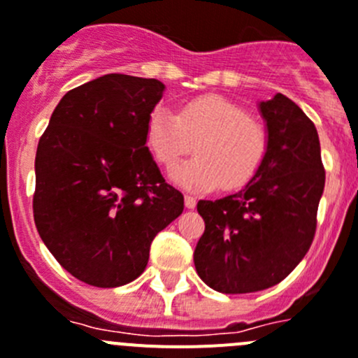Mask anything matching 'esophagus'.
<instances>
[{"label": "esophagus", "instance_id": "obj_1", "mask_svg": "<svg viewBox=\"0 0 358 358\" xmlns=\"http://www.w3.org/2000/svg\"><path fill=\"white\" fill-rule=\"evenodd\" d=\"M196 197L192 196H185V208H189V210H194L196 208Z\"/></svg>", "mask_w": 358, "mask_h": 358}]
</instances>
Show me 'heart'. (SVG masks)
I'll list each match as a JSON object with an SVG mask.
<instances>
[{
    "instance_id": "heart-1",
    "label": "heart",
    "mask_w": 358,
    "mask_h": 358,
    "mask_svg": "<svg viewBox=\"0 0 358 358\" xmlns=\"http://www.w3.org/2000/svg\"><path fill=\"white\" fill-rule=\"evenodd\" d=\"M145 140L159 164L169 168L190 152L197 157L173 166L171 178L187 190L204 192L220 185L241 189L267 154L266 129L243 108L220 96L185 103L178 113L157 106L148 115Z\"/></svg>"
}]
</instances>
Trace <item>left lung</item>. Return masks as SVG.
<instances>
[{
    "label": "left lung",
    "mask_w": 358,
    "mask_h": 358,
    "mask_svg": "<svg viewBox=\"0 0 358 358\" xmlns=\"http://www.w3.org/2000/svg\"><path fill=\"white\" fill-rule=\"evenodd\" d=\"M267 154L239 192L199 201L204 232L194 250L199 278L222 294L282 282L303 260L317 229L325 171L315 124L287 96L259 103Z\"/></svg>",
    "instance_id": "obj_1"
}]
</instances>
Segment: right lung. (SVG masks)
<instances>
[{"label":"right lung","instance_id":"right-lung-1","mask_svg":"<svg viewBox=\"0 0 358 358\" xmlns=\"http://www.w3.org/2000/svg\"><path fill=\"white\" fill-rule=\"evenodd\" d=\"M164 89L155 78L103 75L66 92L40 138L34 224L80 282L112 289L136 280L157 232L182 215V192L145 140Z\"/></svg>","mask_w":358,"mask_h":358}]
</instances>
